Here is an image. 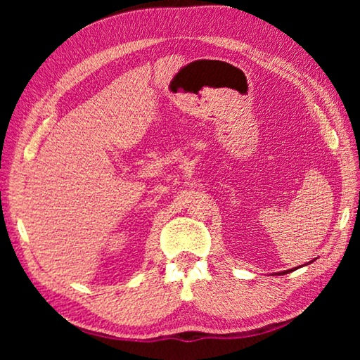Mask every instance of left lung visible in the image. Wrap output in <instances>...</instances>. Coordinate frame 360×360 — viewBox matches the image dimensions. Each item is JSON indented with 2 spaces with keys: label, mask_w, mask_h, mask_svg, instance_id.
I'll list each match as a JSON object with an SVG mask.
<instances>
[{
  "label": "left lung",
  "mask_w": 360,
  "mask_h": 360,
  "mask_svg": "<svg viewBox=\"0 0 360 360\" xmlns=\"http://www.w3.org/2000/svg\"><path fill=\"white\" fill-rule=\"evenodd\" d=\"M289 271H294V270H288V271H283V273H279V275H284V273H289Z\"/></svg>",
  "instance_id": "obj_1"
}]
</instances>
